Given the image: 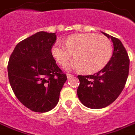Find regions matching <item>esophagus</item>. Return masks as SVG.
Here are the masks:
<instances>
[{"mask_svg":"<svg viewBox=\"0 0 135 135\" xmlns=\"http://www.w3.org/2000/svg\"><path fill=\"white\" fill-rule=\"evenodd\" d=\"M66 75H67V78H68V79H70V78H71L73 76V75L71 74H67Z\"/></svg>","mask_w":135,"mask_h":135,"instance_id":"esophagus-1","label":"esophagus"}]
</instances>
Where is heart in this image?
<instances>
[{"label":"heart","instance_id":"heart-1","mask_svg":"<svg viewBox=\"0 0 135 135\" xmlns=\"http://www.w3.org/2000/svg\"><path fill=\"white\" fill-rule=\"evenodd\" d=\"M51 53L58 63L63 65L74 54L75 57L67 63L68 70H81L86 74L99 72L108 63L113 53L111 41L104 36L94 33L69 36L65 44L56 41Z\"/></svg>","mask_w":135,"mask_h":135}]
</instances>
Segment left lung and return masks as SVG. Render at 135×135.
Returning <instances> with one entry per match:
<instances>
[{
	"label": "left lung",
	"instance_id": "8db88e82",
	"mask_svg": "<svg viewBox=\"0 0 135 135\" xmlns=\"http://www.w3.org/2000/svg\"><path fill=\"white\" fill-rule=\"evenodd\" d=\"M113 43L111 59L104 68L93 75H79L78 97L85 106L103 108L113 103L125 87L129 73L130 60L119 39L102 32Z\"/></svg>",
	"mask_w": 135,
	"mask_h": 135
}]
</instances>
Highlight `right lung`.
Segmentation results:
<instances>
[{
    "instance_id": "right-lung-1",
    "label": "right lung",
    "mask_w": 135,
    "mask_h": 135,
    "mask_svg": "<svg viewBox=\"0 0 135 135\" xmlns=\"http://www.w3.org/2000/svg\"><path fill=\"white\" fill-rule=\"evenodd\" d=\"M56 40V33L37 32L18 43L9 60L8 77L14 93L34 112L54 108L67 80L51 53Z\"/></svg>"
}]
</instances>
